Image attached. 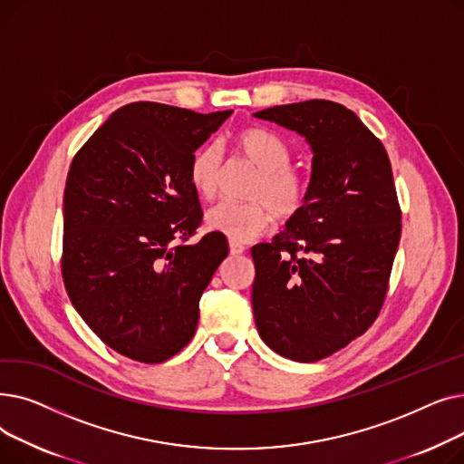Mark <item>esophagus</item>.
Masks as SVG:
<instances>
[{
  "label": "esophagus",
  "mask_w": 464,
  "mask_h": 464,
  "mask_svg": "<svg viewBox=\"0 0 464 464\" xmlns=\"http://www.w3.org/2000/svg\"><path fill=\"white\" fill-rule=\"evenodd\" d=\"M245 246L240 245V242H235V240H231L229 242V252H231V256H240V254H245Z\"/></svg>",
  "instance_id": "1"
}]
</instances>
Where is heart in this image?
<instances>
[{"label":"heart","instance_id":"1","mask_svg":"<svg viewBox=\"0 0 464 464\" xmlns=\"http://www.w3.org/2000/svg\"><path fill=\"white\" fill-rule=\"evenodd\" d=\"M233 149L250 161L257 173L248 188L246 203L222 201L205 214L207 229L235 242H248L269 229L278 219L301 212L306 199L304 177L289 165V150L282 139L261 128H245L233 135ZM222 154L216 144H205L189 160L188 179L193 191L212 199L218 191Z\"/></svg>","mask_w":464,"mask_h":464}]
</instances>
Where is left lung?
I'll return each instance as SVG.
<instances>
[{
	"label": "left lung",
	"instance_id": "left-lung-1",
	"mask_svg": "<svg viewBox=\"0 0 464 464\" xmlns=\"http://www.w3.org/2000/svg\"><path fill=\"white\" fill-rule=\"evenodd\" d=\"M304 137L312 170L301 212L252 248L254 318L282 357L314 362L367 331L387 294L401 238L393 170L359 116L325 100L254 112Z\"/></svg>",
	"mask_w": 464,
	"mask_h": 464
}]
</instances>
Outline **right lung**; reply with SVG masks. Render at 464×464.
Returning a JSON list of instances; mask_svg holds the SVG:
<instances>
[{
	"mask_svg": "<svg viewBox=\"0 0 464 464\" xmlns=\"http://www.w3.org/2000/svg\"><path fill=\"white\" fill-rule=\"evenodd\" d=\"M233 111L199 114L139 102L114 111L79 150L63 191L62 275L86 325L140 362L177 355L229 246L184 245L203 212L188 167Z\"/></svg>",
	"mask_w": 464,
	"mask_h": 464,
	"instance_id": "obj_1",
	"label": "right lung"
}]
</instances>
